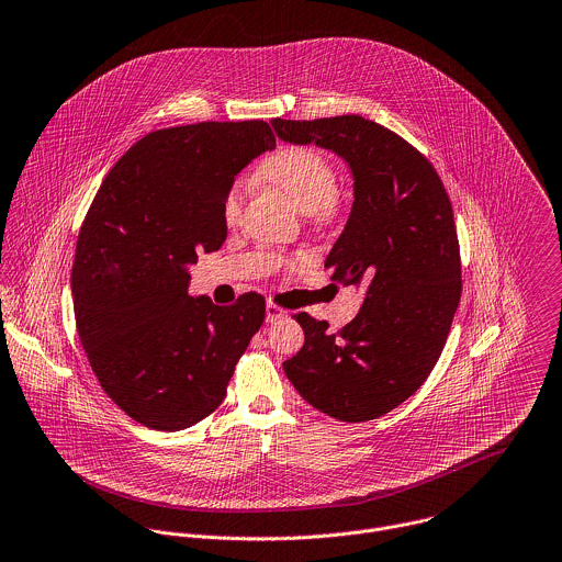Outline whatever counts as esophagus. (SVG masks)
Instances as JSON below:
<instances>
[{"instance_id":"obj_1","label":"esophagus","mask_w":562,"mask_h":562,"mask_svg":"<svg viewBox=\"0 0 562 562\" xmlns=\"http://www.w3.org/2000/svg\"><path fill=\"white\" fill-rule=\"evenodd\" d=\"M284 317H286V311H284V308H280V306H276V304H267V315H265L267 324H276V322H280V319H284Z\"/></svg>"}]
</instances>
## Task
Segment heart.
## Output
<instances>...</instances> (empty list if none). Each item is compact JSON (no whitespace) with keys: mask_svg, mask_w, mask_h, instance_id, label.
I'll return each instance as SVG.
<instances>
[{"mask_svg":"<svg viewBox=\"0 0 562 562\" xmlns=\"http://www.w3.org/2000/svg\"><path fill=\"white\" fill-rule=\"evenodd\" d=\"M258 179L280 190L302 214H328L337 196V175L328 159L306 146H282L258 166ZM243 207V186L234 183L223 201V218L234 223Z\"/></svg>","mask_w":562,"mask_h":562,"instance_id":"b5f03b06","label":"heart"}]
</instances>
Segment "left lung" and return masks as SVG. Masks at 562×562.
Here are the masks:
<instances>
[{"mask_svg":"<svg viewBox=\"0 0 562 562\" xmlns=\"http://www.w3.org/2000/svg\"><path fill=\"white\" fill-rule=\"evenodd\" d=\"M271 124L280 139L322 146L348 164L355 201L326 267L333 280L366 289L361 311L339 333L295 315L306 341L284 374L315 409L344 423L374 420L427 381L460 304L449 194L425 155L361 115Z\"/></svg>","mask_w":562,"mask_h":562,"instance_id":"obj_1","label":"left lung"}]
</instances>
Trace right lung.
Returning a JSON list of instances; mask_svg holds the SVG:
<instances>
[{
    "label": "right lung",
    "instance_id": "add662e5",
    "mask_svg": "<svg viewBox=\"0 0 562 562\" xmlns=\"http://www.w3.org/2000/svg\"><path fill=\"white\" fill-rule=\"evenodd\" d=\"M276 148L262 120L161 128L104 177L78 234L74 315L109 398L144 427L181 431L225 398L236 361L265 319V300L232 306L190 297V265L225 236L236 175Z\"/></svg>",
    "mask_w": 562,
    "mask_h": 562
}]
</instances>
